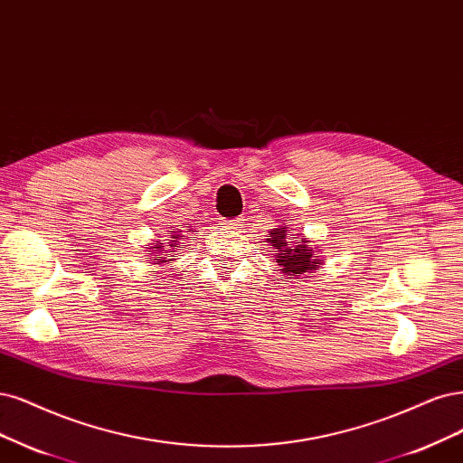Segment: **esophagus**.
<instances>
[{"label": "esophagus", "instance_id": "esophagus-1", "mask_svg": "<svg viewBox=\"0 0 463 463\" xmlns=\"http://www.w3.org/2000/svg\"><path fill=\"white\" fill-rule=\"evenodd\" d=\"M241 226H243L241 218H237V220H224V222H222V228H226V230H239Z\"/></svg>", "mask_w": 463, "mask_h": 463}]
</instances>
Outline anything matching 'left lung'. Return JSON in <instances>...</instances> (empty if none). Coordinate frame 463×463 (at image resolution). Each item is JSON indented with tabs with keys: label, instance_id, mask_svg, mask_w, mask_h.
I'll return each mask as SVG.
<instances>
[{
	"label": "left lung",
	"instance_id": "obj_1",
	"mask_svg": "<svg viewBox=\"0 0 463 463\" xmlns=\"http://www.w3.org/2000/svg\"><path fill=\"white\" fill-rule=\"evenodd\" d=\"M268 243L276 249L274 257L279 266V272L285 278L295 276V279H298L305 274H314L322 264V260L316 257L320 249L312 247L307 235L297 233L291 237V230L287 226H279L269 232Z\"/></svg>",
	"mask_w": 463,
	"mask_h": 463
}]
</instances>
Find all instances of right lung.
<instances>
[{"label": "right lung", "mask_w": 463, "mask_h": 463, "mask_svg": "<svg viewBox=\"0 0 463 463\" xmlns=\"http://www.w3.org/2000/svg\"><path fill=\"white\" fill-rule=\"evenodd\" d=\"M189 232H194V228H189V226H185ZM185 239V235L182 233V230L180 232H172L170 233V239H166L168 241V245H165V243H161V241H155V243H151L149 247H147V257H149V264H165V262H172L174 259V249H176L178 245H180V241H184Z\"/></svg>", "instance_id": "right-lung-1"}]
</instances>
